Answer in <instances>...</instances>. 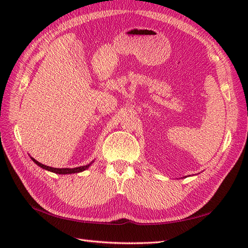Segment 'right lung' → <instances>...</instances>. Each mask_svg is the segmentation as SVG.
Masks as SVG:
<instances>
[{"label": "right lung", "mask_w": 248, "mask_h": 248, "mask_svg": "<svg viewBox=\"0 0 248 248\" xmlns=\"http://www.w3.org/2000/svg\"><path fill=\"white\" fill-rule=\"evenodd\" d=\"M32 160L37 164V166H39L40 168L44 169V170H47L49 171H52V172H56V174H61V175H66V174H74V172H79V171H82L85 170L86 169H88L90 166H91V163L87 164V166H82V167H78V168H74V169H56V168H50V167H47V166H44V164L38 162L37 160H35L34 158H32Z\"/></svg>", "instance_id": "1"}]
</instances>
